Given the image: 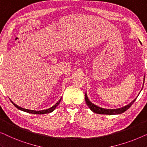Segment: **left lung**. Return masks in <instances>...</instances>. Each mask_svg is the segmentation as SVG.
Masks as SVG:
<instances>
[{"instance_id": "8db88e82", "label": "left lung", "mask_w": 147, "mask_h": 147, "mask_svg": "<svg viewBox=\"0 0 147 147\" xmlns=\"http://www.w3.org/2000/svg\"><path fill=\"white\" fill-rule=\"evenodd\" d=\"M136 98H136L135 99L133 100V101L130 102V104H128V105L124 106V107H122V108H117V109H104V108H100V107H99V106H96V105H94V104H92V102L90 101L89 99L88 98V96H87V94H86V93L85 94V101L86 102V104H87V105L88 106V107L90 108V109L91 110L92 112H94V113H96V114H109V115H113V114H120L123 113V112H125L126 110H127L128 108H129L130 106H132V104H133L134 102H135Z\"/></svg>"}]
</instances>
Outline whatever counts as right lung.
I'll return each instance as SVG.
<instances>
[{"instance_id":"add662e5","label":"right lung","mask_w":147,"mask_h":147,"mask_svg":"<svg viewBox=\"0 0 147 147\" xmlns=\"http://www.w3.org/2000/svg\"><path fill=\"white\" fill-rule=\"evenodd\" d=\"M61 98H60V100L58 101L57 103H56L55 105L52 106V107L48 108V109H46V110H40V111H35V110H27V109H25V108H21L19 107V106H18L17 104H15V103H13V102L11 101L12 103L14 106H15L16 108H17L19 110H21L22 111H24V112H28V113H31V114H48V113H50V112H53L54 110L55 109V108L57 107V106L59 105V104L60 103V102H61Z\"/></svg>"}]
</instances>
